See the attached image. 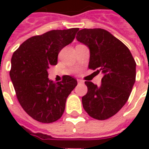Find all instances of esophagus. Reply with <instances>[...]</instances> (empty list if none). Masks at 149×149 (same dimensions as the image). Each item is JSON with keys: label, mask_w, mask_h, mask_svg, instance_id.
Returning a JSON list of instances; mask_svg holds the SVG:
<instances>
[{"label": "esophagus", "mask_w": 149, "mask_h": 149, "mask_svg": "<svg viewBox=\"0 0 149 149\" xmlns=\"http://www.w3.org/2000/svg\"><path fill=\"white\" fill-rule=\"evenodd\" d=\"M77 81H78V84H83L84 83V81L82 80V79H78Z\"/></svg>", "instance_id": "1"}]
</instances>
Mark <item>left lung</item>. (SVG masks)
I'll return each instance as SVG.
<instances>
[{"mask_svg": "<svg viewBox=\"0 0 149 149\" xmlns=\"http://www.w3.org/2000/svg\"><path fill=\"white\" fill-rule=\"evenodd\" d=\"M76 39L89 48V69L104 74L100 86L84 82L88 92L82 97L84 109L90 117L104 120L129 100L136 79V62L129 48L104 29H82Z\"/></svg>", "mask_w": 149, "mask_h": 149, "instance_id": "left-lung-1", "label": "left lung"}]
</instances>
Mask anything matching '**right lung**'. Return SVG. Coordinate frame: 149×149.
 I'll return each mask as SVG.
<instances>
[{
	"label": "right lung",
	"instance_id": "right-lung-1",
	"mask_svg": "<svg viewBox=\"0 0 149 149\" xmlns=\"http://www.w3.org/2000/svg\"><path fill=\"white\" fill-rule=\"evenodd\" d=\"M79 28L53 30L29 38L11 57L10 77L17 100L32 118L40 123H53L61 118L67 97L77 80L64 75L54 83L48 79L49 66L57 64L58 54L71 43Z\"/></svg>",
	"mask_w": 149,
	"mask_h": 149
}]
</instances>
